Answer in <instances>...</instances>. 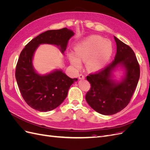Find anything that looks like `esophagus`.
I'll list each match as a JSON object with an SVG mask.
<instances>
[{"label": "esophagus", "mask_w": 150, "mask_h": 150, "mask_svg": "<svg viewBox=\"0 0 150 150\" xmlns=\"http://www.w3.org/2000/svg\"><path fill=\"white\" fill-rule=\"evenodd\" d=\"M78 77H79V79H84V78H85L83 74H79V75L78 76Z\"/></svg>", "instance_id": "34e87169"}]
</instances>
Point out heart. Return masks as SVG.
<instances>
[{
  "label": "heart",
  "mask_w": 150,
  "mask_h": 150,
  "mask_svg": "<svg viewBox=\"0 0 150 150\" xmlns=\"http://www.w3.org/2000/svg\"><path fill=\"white\" fill-rule=\"evenodd\" d=\"M75 53L69 52L71 64L76 68L81 66V61L87 62V66L92 71L101 69L110 61L113 47L110 40L101 36L93 35L84 39L77 44Z\"/></svg>",
  "instance_id": "obj_1"
}]
</instances>
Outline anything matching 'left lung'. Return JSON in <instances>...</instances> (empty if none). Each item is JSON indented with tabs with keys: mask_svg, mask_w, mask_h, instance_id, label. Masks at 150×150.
<instances>
[{
	"mask_svg": "<svg viewBox=\"0 0 150 150\" xmlns=\"http://www.w3.org/2000/svg\"><path fill=\"white\" fill-rule=\"evenodd\" d=\"M116 54L112 63L86 79L91 89L86 100L94 111L103 115H112L128 105L139 79V66L135 54L129 46L114 36ZM118 67L124 71L120 81L113 79V72Z\"/></svg>",
	"mask_w": 150,
	"mask_h": 150,
	"instance_id": "8db88e82",
	"label": "left lung"
}]
</instances>
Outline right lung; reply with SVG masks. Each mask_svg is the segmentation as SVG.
Instances as JSON below:
<instances>
[{
    "mask_svg": "<svg viewBox=\"0 0 150 150\" xmlns=\"http://www.w3.org/2000/svg\"><path fill=\"white\" fill-rule=\"evenodd\" d=\"M74 35L67 28L47 30L32 39L21 52L16 78L22 97L34 110L47 112L58 107L67 97L70 86L78 81L58 69L46 74H39L33 62L35 51L40 44H47L56 46L64 54L68 41Z\"/></svg>",
    "mask_w": 150,
    "mask_h": 150,
    "instance_id": "obj_1",
    "label": "right lung"
}]
</instances>
